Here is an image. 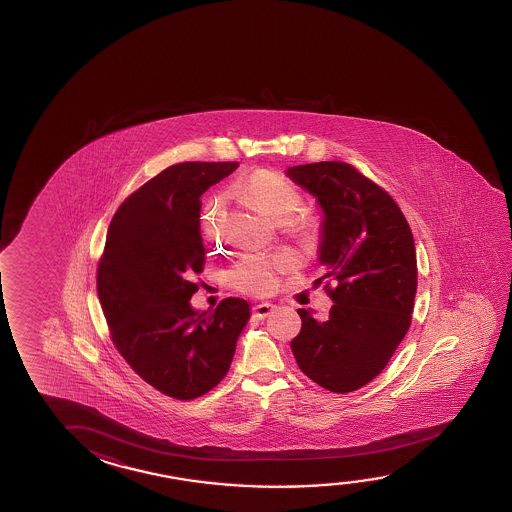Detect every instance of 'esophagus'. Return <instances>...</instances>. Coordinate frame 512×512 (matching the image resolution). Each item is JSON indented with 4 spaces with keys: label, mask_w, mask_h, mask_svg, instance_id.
Masks as SVG:
<instances>
[{
    "label": "esophagus",
    "mask_w": 512,
    "mask_h": 512,
    "mask_svg": "<svg viewBox=\"0 0 512 512\" xmlns=\"http://www.w3.org/2000/svg\"><path fill=\"white\" fill-rule=\"evenodd\" d=\"M274 311V304H267V302H265V304H258V306L252 309V316L258 318V320H265V318H268Z\"/></svg>",
    "instance_id": "esophagus-1"
}]
</instances>
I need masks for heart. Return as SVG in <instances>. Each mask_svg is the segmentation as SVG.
I'll use <instances>...</instances> for the list:
<instances>
[{"label":"heart","mask_w":512,"mask_h":512,"mask_svg":"<svg viewBox=\"0 0 512 512\" xmlns=\"http://www.w3.org/2000/svg\"><path fill=\"white\" fill-rule=\"evenodd\" d=\"M247 192L254 205L275 222L290 221L302 203L300 192L290 182L274 173H258L252 176ZM217 208L219 206L214 203L203 217L206 231L214 229ZM295 226L297 229L307 228L302 222H295ZM286 267H290V258L286 256L245 254L229 268L228 279L235 290L247 295H265L274 290L277 277Z\"/></svg>","instance_id":"b5f03b06"}]
</instances>
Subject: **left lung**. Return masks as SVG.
I'll use <instances>...</instances> for the list:
<instances>
[{"mask_svg": "<svg viewBox=\"0 0 512 512\" xmlns=\"http://www.w3.org/2000/svg\"><path fill=\"white\" fill-rule=\"evenodd\" d=\"M286 175L323 210L318 261L325 267L327 320L298 309L302 328L291 350L302 373L346 394L389 364L412 321L417 256L412 229L389 192L346 162H314ZM335 284L334 289L329 283Z\"/></svg>", "mask_w": 512, "mask_h": 512, "instance_id": "1", "label": "left lung"}]
</instances>
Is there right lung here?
<instances>
[{
  "label": "right lung",
  "mask_w": 512,
  "mask_h": 512,
  "mask_svg": "<svg viewBox=\"0 0 512 512\" xmlns=\"http://www.w3.org/2000/svg\"><path fill=\"white\" fill-rule=\"evenodd\" d=\"M238 162H182L153 176L116 210L97 270V291L116 350L162 394L189 401L226 376L251 311L226 298L192 309L203 272L201 194Z\"/></svg>",
  "instance_id": "right-lung-1"
}]
</instances>
